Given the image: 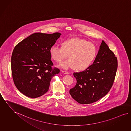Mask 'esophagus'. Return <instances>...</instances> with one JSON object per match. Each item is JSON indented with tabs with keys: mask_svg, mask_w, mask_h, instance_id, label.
Returning a JSON list of instances; mask_svg holds the SVG:
<instances>
[{
	"mask_svg": "<svg viewBox=\"0 0 131 131\" xmlns=\"http://www.w3.org/2000/svg\"><path fill=\"white\" fill-rule=\"evenodd\" d=\"M63 73V74H69V72H68L67 71H64V70H61V71Z\"/></svg>",
	"mask_w": 131,
	"mask_h": 131,
	"instance_id": "esophagus-1",
	"label": "esophagus"
}]
</instances>
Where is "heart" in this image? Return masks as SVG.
Segmentation results:
<instances>
[{
	"label": "heart",
	"mask_w": 131,
	"mask_h": 131,
	"mask_svg": "<svg viewBox=\"0 0 131 131\" xmlns=\"http://www.w3.org/2000/svg\"><path fill=\"white\" fill-rule=\"evenodd\" d=\"M49 51L51 57L58 63L68 55L69 59L60 64L61 68L82 71L91 64L97 54V48L93 43L85 40L73 38L63 42L62 47L53 45Z\"/></svg>",
	"instance_id": "obj_1"
}]
</instances>
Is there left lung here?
<instances>
[{
  "label": "left lung",
  "instance_id": "obj_1",
  "mask_svg": "<svg viewBox=\"0 0 131 131\" xmlns=\"http://www.w3.org/2000/svg\"><path fill=\"white\" fill-rule=\"evenodd\" d=\"M117 68L116 57L102 40L93 64L84 71L73 73L77 83L70 89V94L80 104L97 102L110 91Z\"/></svg>",
  "mask_w": 131,
  "mask_h": 131
}]
</instances>
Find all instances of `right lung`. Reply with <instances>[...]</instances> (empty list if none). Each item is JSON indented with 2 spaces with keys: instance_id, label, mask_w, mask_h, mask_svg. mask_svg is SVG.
Wrapping results in <instances>:
<instances>
[{
  "instance_id": "1",
  "label": "right lung",
  "mask_w": 131,
  "mask_h": 131,
  "mask_svg": "<svg viewBox=\"0 0 131 131\" xmlns=\"http://www.w3.org/2000/svg\"><path fill=\"white\" fill-rule=\"evenodd\" d=\"M61 34L34 33L17 44L11 57L15 85L26 96L40 97L48 92L51 79L60 72L52 68L50 49Z\"/></svg>"
}]
</instances>
